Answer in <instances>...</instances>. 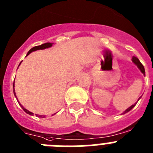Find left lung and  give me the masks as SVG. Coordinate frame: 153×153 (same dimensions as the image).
Returning a JSON list of instances; mask_svg holds the SVG:
<instances>
[{
    "label": "left lung",
    "instance_id": "1",
    "mask_svg": "<svg viewBox=\"0 0 153 153\" xmlns=\"http://www.w3.org/2000/svg\"><path fill=\"white\" fill-rule=\"evenodd\" d=\"M132 61H133V62L134 63V64H136V65L137 66V67H138L139 69H140V71L141 72H142V74H143V75L145 76V69H144L143 65V64H141L140 61V60H139L138 58H137V57H133V58H132ZM140 98H141V97L139 98V99H140ZM139 99H138V101H139ZM136 104H137V102H136V103H135V104H134V105H131V107H129L127 109V110L124 111L123 112L122 114H126V113H127V112H128V111H131V109H132L133 108H134V106L136 105Z\"/></svg>",
    "mask_w": 153,
    "mask_h": 153
}]
</instances>
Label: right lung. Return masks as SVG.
Segmentation results:
<instances>
[{
  "label": "right lung",
  "mask_w": 153,
  "mask_h": 153,
  "mask_svg": "<svg viewBox=\"0 0 153 153\" xmlns=\"http://www.w3.org/2000/svg\"><path fill=\"white\" fill-rule=\"evenodd\" d=\"M52 45H53V43L47 42V43H45V44H42V45H41L35 46V47H33V48H31L30 50H29V52L27 53V55H29V54H30L31 52H33V51H37V50H42V49H45V48H50V47H51V46H52ZM27 55H26V56H27ZM20 64H21V62L19 63V66L20 65ZM13 93H14V96H15V97H16V93H15V89H14V82H13ZM16 99H17V98H16ZM18 103H19V105H20L21 107H22V108L23 109V111H24L26 112V113H27V114H30V115H33V112H30V111H28L27 109H26V108H25L23 107V106H22V105L20 104V103H19V101H18ZM36 116H39V117H45V115H39V114H36Z\"/></svg>",
  "instance_id": "obj_1"
}]
</instances>
